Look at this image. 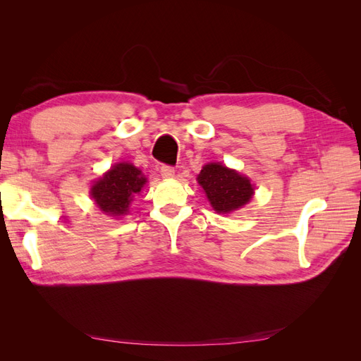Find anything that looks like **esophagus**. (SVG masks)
Instances as JSON below:
<instances>
[{"label":"esophagus","mask_w":361,"mask_h":361,"mask_svg":"<svg viewBox=\"0 0 361 361\" xmlns=\"http://www.w3.org/2000/svg\"><path fill=\"white\" fill-rule=\"evenodd\" d=\"M159 173H161V176H162V178H167V179H170V178H173V176H174V169H173L171 166H161Z\"/></svg>","instance_id":"obj_1"}]
</instances>
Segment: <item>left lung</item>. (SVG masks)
<instances>
[{"mask_svg": "<svg viewBox=\"0 0 361 361\" xmlns=\"http://www.w3.org/2000/svg\"><path fill=\"white\" fill-rule=\"evenodd\" d=\"M206 192L207 200L220 214H228L239 209L250 202L253 187L247 178L221 164H207L197 178Z\"/></svg>", "mask_w": 361, "mask_h": 361, "instance_id": "left-lung-1", "label": "left lung"}]
</instances>
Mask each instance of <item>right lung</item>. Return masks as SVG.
<instances>
[{"label": "right lung", "instance_id": "add662e5", "mask_svg": "<svg viewBox=\"0 0 361 361\" xmlns=\"http://www.w3.org/2000/svg\"><path fill=\"white\" fill-rule=\"evenodd\" d=\"M146 178L133 164L120 162L92 187V197L104 212L118 216L128 212L129 203L141 191Z\"/></svg>", "mask_w": 361, "mask_h": 361}]
</instances>
